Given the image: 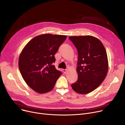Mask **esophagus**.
<instances>
[{"mask_svg": "<svg viewBox=\"0 0 125 125\" xmlns=\"http://www.w3.org/2000/svg\"><path fill=\"white\" fill-rule=\"evenodd\" d=\"M67 71H68V70L67 69H63V72L64 74H66L67 73Z\"/></svg>", "mask_w": 125, "mask_h": 125, "instance_id": "esophagus-1", "label": "esophagus"}]
</instances>
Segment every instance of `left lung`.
Masks as SVG:
<instances>
[{
    "mask_svg": "<svg viewBox=\"0 0 125 125\" xmlns=\"http://www.w3.org/2000/svg\"><path fill=\"white\" fill-rule=\"evenodd\" d=\"M78 52L77 81L73 89L81 94H88L99 87L107 73V53L102 43L91 35L70 36Z\"/></svg>",
    "mask_w": 125,
    "mask_h": 125,
    "instance_id": "8db88e82",
    "label": "left lung"
}]
</instances>
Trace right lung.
Returning <instances> with one entry per match:
<instances>
[{
  "label": "right lung",
  "instance_id": "right-lung-1",
  "mask_svg": "<svg viewBox=\"0 0 125 125\" xmlns=\"http://www.w3.org/2000/svg\"><path fill=\"white\" fill-rule=\"evenodd\" d=\"M67 36L45 34L34 37L27 44L19 59V68L29 87L39 94L54 88L62 73L54 63V55Z\"/></svg>",
  "mask_w": 125,
  "mask_h": 125
}]
</instances>
